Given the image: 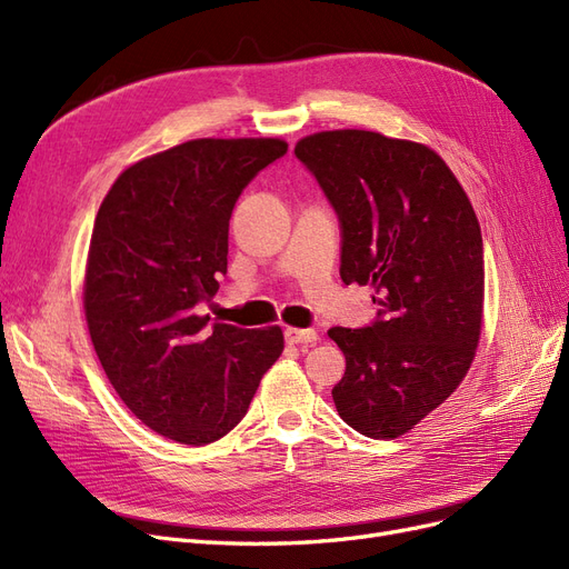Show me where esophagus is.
Listing matches in <instances>:
<instances>
[{
  "instance_id": "34e87169",
  "label": "esophagus",
  "mask_w": 569,
  "mask_h": 569,
  "mask_svg": "<svg viewBox=\"0 0 569 569\" xmlns=\"http://www.w3.org/2000/svg\"><path fill=\"white\" fill-rule=\"evenodd\" d=\"M284 339L289 343H313V341H318V332L316 330H297V327H287Z\"/></svg>"
}]
</instances>
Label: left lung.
Returning a JSON list of instances; mask_svg holds the SVG:
<instances>
[{"label": "left lung", "mask_w": 569, "mask_h": 569, "mask_svg": "<svg viewBox=\"0 0 569 569\" xmlns=\"http://www.w3.org/2000/svg\"><path fill=\"white\" fill-rule=\"evenodd\" d=\"M339 218L341 280L370 284L377 318L330 339L347 356L339 418L396 439L468 372L485 306V244L468 194L432 149L370 130L318 132L295 149Z\"/></svg>", "instance_id": "1"}]
</instances>
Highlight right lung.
Listing matches in <instances>:
<instances>
[{
	"label": "right lung",
	"mask_w": 569,
	"mask_h": 569,
	"mask_svg": "<svg viewBox=\"0 0 569 569\" xmlns=\"http://www.w3.org/2000/svg\"><path fill=\"white\" fill-rule=\"evenodd\" d=\"M282 140H192L118 176L94 220L84 318L116 393L149 429L203 446L247 416L280 327L199 316L228 272L230 216Z\"/></svg>",
	"instance_id": "1"
}]
</instances>
